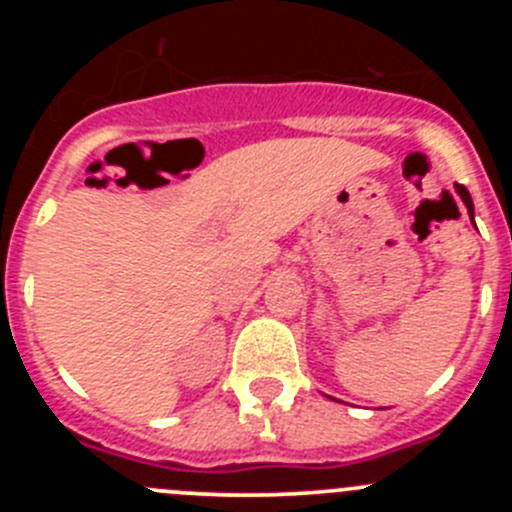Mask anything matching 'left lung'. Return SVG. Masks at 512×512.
<instances>
[{
	"instance_id": "8db88e82",
	"label": "left lung",
	"mask_w": 512,
	"mask_h": 512,
	"mask_svg": "<svg viewBox=\"0 0 512 512\" xmlns=\"http://www.w3.org/2000/svg\"><path fill=\"white\" fill-rule=\"evenodd\" d=\"M456 190H458V195H461V198H463V203H466L468 213H471V218H473V200H471V193H468V190H466V185H458V183H456Z\"/></svg>"
}]
</instances>
